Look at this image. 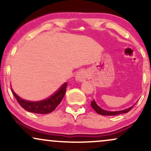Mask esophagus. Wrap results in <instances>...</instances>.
I'll return each mask as SVG.
<instances>
[{
    "label": "esophagus",
    "instance_id": "34e87169",
    "mask_svg": "<svg viewBox=\"0 0 151 151\" xmlns=\"http://www.w3.org/2000/svg\"><path fill=\"white\" fill-rule=\"evenodd\" d=\"M86 73L84 71L81 70L79 71V72H77L75 76V79L77 81H84L86 80Z\"/></svg>",
    "mask_w": 151,
    "mask_h": 151
}]
</instances>
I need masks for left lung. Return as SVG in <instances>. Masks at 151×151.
<instances>
[{
  "mask_svg": "<svg viewBox=\"0 0 151 151\" xmlns=\"http://www.w3.org/2000/svg\"><path fill=\"white\" fill-rule=\"evenodd\" d=\"M91 107L94 109L96 113L100 114V115H104V116H116V115H119V114H126L128 113L131 109L133 108V106H132L129 107V108L124 109V110H121V111H108V110H105V109L101 108V107L99 106L95 100H93L91 103Z\"/></svg>",
  "mask_w": 151,
  "mask_h": 151,
  "instance_id": "obj_1",
  "label": "left lung"
}]
</instances>
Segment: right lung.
Returning a JSON list of instances; mask_svg holds the SVG:
<instances>
[{"label": "right lung", "mask_w": 151, "mask_h": 151, "mask_svg": "<svg viewBox=\"0 0 151 151\" xmlns=\"http://www.w3.org/2000/svg\"><path fill=\"white\" fill-rule=\"evenodd\" d=\"M67 86V83H64L61 87L57 90V91H55L52 95H51L45 99L37 101H32L23 99L20 98L18 95H17L13 89H11V90L19 104L26 111L35 114H47L53 111L57 108V106L61 103L62 99L65 94Z\"/></svg>", "instance_id": "right-lung-1"}]
</instances>
